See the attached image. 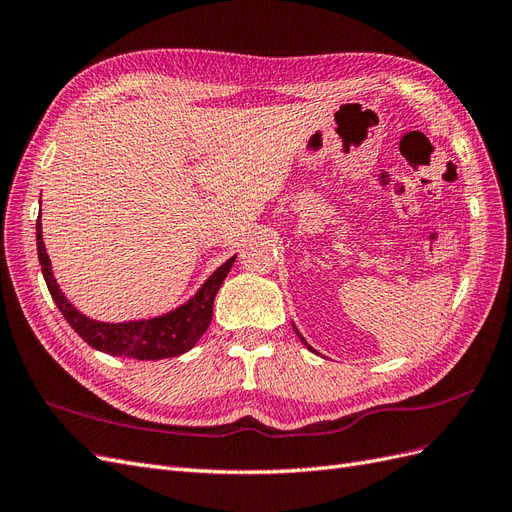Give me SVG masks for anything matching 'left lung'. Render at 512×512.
Returning <instances> with one entry per match:
<instances>
[{"label": "left lung", "instance_id": "1", "mask_svg": "<svg viewBox=\"0 0 512 512\" xmlns=\"http://www.w3.org/2000/svg\"><path fill=\"white\" fill-rule=\"evenodd\" d=\"M292 329H294V333H297V335H299V339H301V344H305V348H307V350H309V352H314V354H318V350H314V348H312V346H309V344H307V342H305V337H303V335H301V333H299V329H297V327H294V322H292Z\"/></svg>", "mask_w": 512, "mask_h": 512}]
</instances>
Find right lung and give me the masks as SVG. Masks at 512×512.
Listing matches in <instances>:
<instances>
[{
    "label": "right lung",
    "mask_w": 512,
    "mask_h": 512,
    "mask_svg": "<svg viewBox=\"0 0 512 512\" xmlns=\"http://www.w3.org/2000/svg\"><path fill=\"white\" fill-rule=\"evenodd\" d=\"M36 245L44 282L49 286L55 305L59 307V312L64 314L70 327L79 333L91 348L113 356H128V359L138 361L170 359V356H179L198 344V339L209 329L215 294H218L222 282L226 280V275L230 267L235 265L237 258L230 256L224 265H220L207 277L205 284L200 286L188 301L175 309H170L166 314L128 322H102L79 312V309L66 299V294L61 292L53 275L51 258L46 254V247L42 241L40 215L36 222Z\"/></svg>",
    "instance_id": "1"
}]
</instances>
